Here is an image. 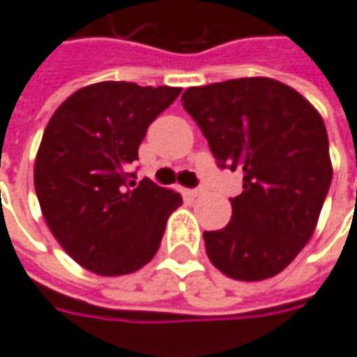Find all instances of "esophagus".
Masks as SVG:
<instances>
[{"mask_svg": "<svg viewBox=\"0 0 357 357\" xmlns=\"http://www.w3.org/2000/svg\"><path fill=\"white\" fill-rule=\"evenodd\" d=\"M190 193L193 195V197H199V195H203V193H205V188H202V185H199V188H193Z\"/></svg>", "mask_w": 357, "mask_h": 357, "instance_id": "1", "label": "esophagus"}]
</instances>
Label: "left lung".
<instances>
[{
    "mask_svg": "<svg viewBox=\"0 0 357 357\" xmlns=\"http://www.w3.org/2000/svg\"><path fill=\"white\" fill-rule=\"evenodd\" d=\"M181 102L217 166L243 174L231 221L203 233L209 261L237 280L275 277L312 237L332 183L324 120L266 77L191 86Z\"/></svg>",
    "mask_w": 357,
    "mask_h": 357,
    "instance_id": "1",
    "label": "left lung"
}]
</instances>
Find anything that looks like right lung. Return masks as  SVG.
<instances>
[{
  "instance_id": "add662e5",
  "label": "right lung",
  "mask_w": 357,
  "mask_h": 357,
  "mask_svg": "<svg viewBox=\"0 0 357 357\" xmlns=\"http://www.w3.org/2000/svg\"><path fill=\"white\" fill-rule=\"evenodd\" d=\"M181 93L96 82L55 110L35 160V191L61 247L102 277L152 261L181 195L130 172L148 126Z\"/></svg>"
}]
</instances>
